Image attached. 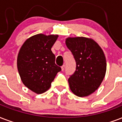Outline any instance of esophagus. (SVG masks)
I'll use <instances>...</instances> for the list:
<instances>
[{
	"instance_id": "obj_1",
	"label": "esophagus",
	"mask_w": 122,
	"mask_h": 122,
	"mask_svg": "<svg viewBox=\"0 0 122 122\" xmlns=\"http://www.w3.org/2000/svg\"><path fill=\"white\" fill-rule=\"evenodd\" d=\"M65 67H66V66H65V65H63V66H62V67H61V68H62V71H64V69H65Z\"/></svg>"
}]
</instances>
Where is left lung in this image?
I'll return each instance as SVG.
<instances>
[{
    "label": "left lung",
    "instance_id": "8db88e82",
    "mask_svg": "<svg viewBox=\"0 0 122 122\" xmlns=\"http://www.w3.org/2000/svg\"><path fill=\"white\" fill-rule=\"evenodd\" d=\"M66 44L76 61V71L68 80L70 89L78 97H86L98 89L106 72L105 55L93 39L68 37Z\"/></svg>",
    "mask_w": 122,
    "mask_h": 122
}]
</instances>
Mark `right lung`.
<instances>
[{
	"label": "right lung",
	"instance_id": "obj_1",
	"mask_svg": "<svg viewBox=\"0 0 122 122\" xmlns=\"http://www.w3.org/2000/svg\"><path fill=\"white\" fill-rule=\"evenodd\" d=\"M58 35H35L25 41L17 58V67L23 83L37 94L47 91L61 68L55 64L51 48Z\"/></svg>",
	"mask_w": 122,
	"mask_h": 122
}]
</instances>
